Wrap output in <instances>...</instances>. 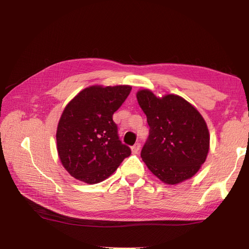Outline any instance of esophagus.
<instances>
[{
    "instance_id": "1",
    "label": "esophagus",
    "mask_w": 249,
    "mask_h": 249,
    "mask_svg": "<svg viewBox=\"0 0 249 249\" xmlns=\"http://www.w3.org/2000/svg\"><path fill=\"white\" fill-rule=\"evenodd\" d=\"M131 149H132V153H133V154H137V153L139 152V149H140V143L137 142L136 144H134V145L131 147Z\"/></svg>"
}]
</instances>
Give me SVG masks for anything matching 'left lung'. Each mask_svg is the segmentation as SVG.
I'll return each instance as SVG.
<instances>
[{"mask_svg":"<svg viewBox=\"0 0 249 249\" xmlns=\"http://www.w3.org/2000/svg\"><path fill=\"white\" fill-rule=\"evenodd\" d=\"M137 100L149 125L141 149L148 169L169 185L192 178L205 163L210 147L208 126L200 113L175 94L160 99L144 89L137 92Z\"/></svg>","mask_w":249,"mask_h":249,"instance_id":"left-lung-1","label":"left lung"}]
</instances>
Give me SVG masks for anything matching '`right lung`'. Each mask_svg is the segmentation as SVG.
<instances>
[{
  "label": "right lung",
  "mask_w": 249,
  "mask_h": 249,
  "mask_svg": "<svg viewBox=\"0 0 249 249\" xmlns=\"http://www.w3.org/2000/svg\"><path fill=\"white\" fill-rule=\"evenodd\" d=\"M131 90L127 85L91 86L67 104L57 127V150L63 167L74 178L100 183L131 155L113 122V114Z\"/></svg>",
  "instance_id": "add662e5"
}]
</instances>
